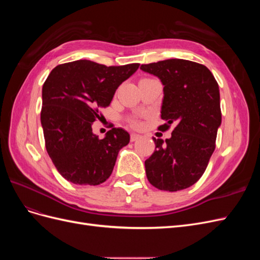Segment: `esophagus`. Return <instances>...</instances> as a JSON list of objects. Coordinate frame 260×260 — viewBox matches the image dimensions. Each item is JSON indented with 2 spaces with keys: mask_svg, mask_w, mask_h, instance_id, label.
I'll list each match as a JSON object with an SVG mask.
<instances>
[{
  "mask_svg": "<svg viewBox=\"0 0 260 260\" xmlns=\"http://www.w3.org/2000/svg\"><path fill=\"white\" fill-rule=\"evenodd\" d=\"M140 139H141L140 135H137V133H131V137H130L131 142H135V141H138Z\"/></svg>",
  "mask_w": 260,
  "mask_h": 260,
  "instance_id": "esophagus-1",
  "label": "esophagus"
}]
</instances>
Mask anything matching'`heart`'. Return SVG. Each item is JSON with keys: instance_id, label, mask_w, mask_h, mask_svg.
I'll return each instance as SVG.
<instances>
[{"instance_id": "1", "label": "heart", "mask_w": 260, "mask_h": 260, "mask_svg": "<svg viewBox=\"0 0 260 260\" xmlns=\"http://www.w3.org/2000/svg\"><path fill=\"white\" fill-rule=\"evenodd\" d=\"M130 123H131L132 127H139V125H140V122L137 119H131Z\"/></svg>"}]
</instances>
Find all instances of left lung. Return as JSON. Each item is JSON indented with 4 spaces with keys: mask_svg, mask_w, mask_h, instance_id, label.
<instances>
[{
    "mask_svg": "<svg viewBox=\"0 0 260 260\" xmlns=\"http://www.w3.org/2000/svg\"><path fill=\"white\" fill-rule=\"evenodd\" d=\"M164 85L160 131L174 124L171 138H153L155 151L145 160L149 183L176 192L198 182L215 151L221 124L219 86L210 70L199 62L171 58L141 65Z\"/></svg>",
    "mask_w": 260,
    "mask_h": 260,
    "instance_id": "8db88e82",
    "label": "left lung"
}]
</instances>
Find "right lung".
Listing matches in <instances>:
<instances>
[{
  "label": "right lung",
  "mask_w": 260,
  "mask_h": 260,
  "mask_svg": "<svg viewBox=\"0 0 260 260\" xmlns=\"http://www.w3.org/2000/svg\"><path fill=\"white\" fill-rule=\"evenodd\" d=\"M140 64L105 66L80 59L55 67L43 84L41 124L45 147L57 171L80 185H99L112 175L117 155L130 141L121 128L100 140L92 124L116 90Z\"/></svg>",
  "instance_id": "right-lung-1"
}]
</instances>
